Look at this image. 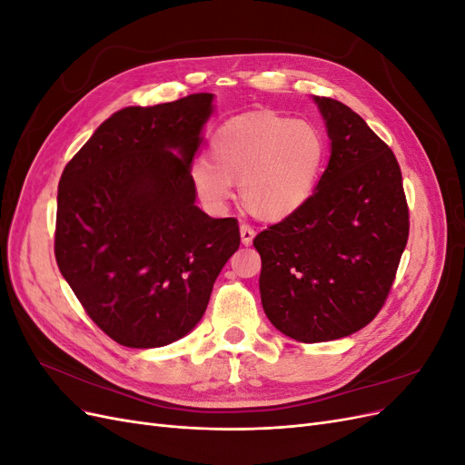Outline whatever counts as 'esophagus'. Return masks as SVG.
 <instances>
[{
  "mask_svg": "<svg viewBox=\"0 0 465 465\" xmlns=\"http://www.w3.org/2000/svg\"><path fill=\"white\" fill-rule=\"evenodd\" d=\"M254 236H256V231L250 227V224H246V223H242L241 224V238H242V244H252V241H254Z\"/></svg>",
  "mask_w": 465,
  "mask_h": 465,
  "instance_id": "34e87169",
  "label": "esophagus"
}]
</instances>
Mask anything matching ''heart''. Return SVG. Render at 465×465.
Segmentation results:
<instances>
[{"mask_svg": "<svg viewBox=\"0 0 465 465\" xmlns=\"http://www.w3.org/2000/svg\"><path fill=\"white\" fill-rule=\"evenodd\" d=\"M209 153L192 164V182L205 203L224 205L241 182L252 215L281 221L311 198L326 143L311 124L258 110L223 122Z\"/></svg>", "mask_w": 465, "mask_h": 465, "instance_id": "1", "label": "heart"}]
</instances>
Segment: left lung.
<instances>
[{
  "instance_id": "8db88e82",
  "label": "left lung",
  "mask_w": 465,
  "mask_h": 465,
  "mask_svg": "<svg viewBox=\"0 0 465 465\" xmlns=\"http://www.w3.org/2000/svg\"><path fill=\"white\" fill-rule=\"evenodd\" d=\"M314 101L331 139L328 168L311 198L254 238L263 311L302 343L340 340L371 323L410 236L396 154L343 103Z\"/></svg>"
}]
</instances>
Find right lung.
<instances>
[{"label": "right lung", "mask_w": 465, "mask_h": 465, "mask_svg": "<svg viewBox=\"0 0 465 465\" xmlns=\"http://www.w3.org/2000/svg\"><path fill=\"white\" fill-rule=\"evenodd\" d=\"M211 101L198 93L122 108L62 173L55 262L89 318L124 347H163L192 331L241 244L234 217L195 205L192 159Z\"/></svg>", "instance_id": "right-lung-1"}]
</instances>
